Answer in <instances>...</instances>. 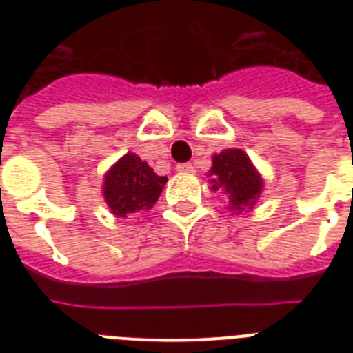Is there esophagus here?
Here are the masks:
<instances>
[{
	"label": "esophagus",
	"instance_id": "34e87169",
	"mask_svg": "<svg viewBox=\"0 0 353 353\" xmlns=\"http://www.w3.org/2000/svg\"><path fill=\"white\" fill-rule=\"evenodd\" d=\"M176 168H177V172H181V174H192L194 172L192 163H179Z\"/></svg>",
	"mask_w": 353,
	"mask_h": 353
}]
</instances>
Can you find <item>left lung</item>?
<instances>
[{
	"mask_svg": "<svg viewBox=\"0 0 353 353\" xmlns=\"http://www.w3.org/2000/svg\"><path fill=\"white\" fill-rule=\"evenodd\" d=\"M212 190H223L231 201V209L241 212L243 207L251 209L260 198L262 179L241 150H225L212 159Z\"/></svg>",
	"mask_w": 353,
	"mask_h": 353,
	"instance_id": "1",
	"label": "left lung"
}]
</instances>
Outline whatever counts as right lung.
Masks as SVG:
<instances>
[{
	"label": "right lung",
	"mask_w": 353,
	"mask_h": 353,
	"mask_svg": "<svg viewBox=\"0 0 353 353\" xmlns=\"http://www.w3.org/2000/svg\"><path fill=\"white\" fill-rule=\"evenodd\" d=\"M166 177L157 176L148 163L135 154H126L108 172L104 179V198L119 218L154 207L163 192Z\"/></svg>",
	"instance_id": "right-lung-1"
}]
</instances>
